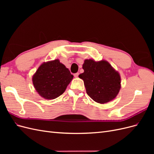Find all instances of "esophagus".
Wrapping results in <instances>:
<instances>
[{
    "label": "esophagus",
    "instance_id": "esophagus-1",
    "mask_svg": "<svg viewBox=\"0 0 154 154\" xmlns=\"http://www.w3.org/2000/svg\"><path fill=\"white\" fill-rule=\"evenodd\" d=\"M78 75H79V72H76L75 74H74V76L75 78H77L78 76Z\"/></svg>",
    "mask_w": 154,
    "mask_h": 154
}]
</instances>
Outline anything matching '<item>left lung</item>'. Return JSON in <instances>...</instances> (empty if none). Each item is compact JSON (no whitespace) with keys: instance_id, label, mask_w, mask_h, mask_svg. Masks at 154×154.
Listing matches in <instances>:
<instances>
[{"instance_id":"obj_1","label":"left lung","mask_w":154,"mask_h":154,"mask_svg":"<svg viewBox=\"0 0 154 154\" xmlns=\"http://www.w3.org/2000/svg\"><path fill=\"white\" fill-rule=\"evenodd\" d=\"M83 69L84 72L79 77L84 82L88 96L101 104L115 98L121 88V78L109 62L85 60Z\"/></svg>"}]
</instances>
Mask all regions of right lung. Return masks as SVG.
Wrapping results in <instances>:
<instances>
[{
	"label": "right lung",
	"mask_w": 154,
	"mask_h": 154,
	"mask_svg": "<svg viewBox=\"0 0 154 154\" xmlns=\"http://www.w3.org/2000/svg\"><path fill=\"white\" fill-rule=\"evenodd\" d=\"M73 75L58 60L44 63L32 76V83L38 94L47 100L62 95Z\"/></svg>",
	"instance_id": "add662e5"
}]
</instances>
